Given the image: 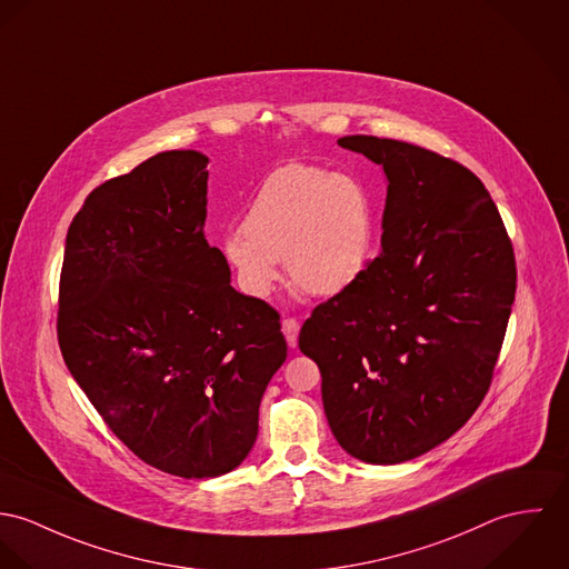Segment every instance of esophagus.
<instances>
[{"label": "esophagus", "mask_w": 569, "mask_h": 569, "mask_svg": "<svg viewBox=\"0 0 569 569\" xmlns=\"http://www.w3.org/2000/svg\"><path fill=\"white\" fill-rule=\"evenodd\" d=\"M281 329H283V336H286V340H288V345H290V347H297V342H299V329H301L299 320H297V318H283Z\"/></svg>", "instance_id": "34e87169"}]
</instances>
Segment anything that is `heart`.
Instances as JSON below:
<instances>
[{
    "label": "heart",
    "mask_w": 569,
    "mask_h": 569,
    "mask_svg": "<svg viewBox=\"0 0 569 569\" xmlns=\"http://www.w3.org/2000/svg\"><path fill=\"white\" fill-rule=\"evenodd\" d=\"M376 249V207L351 177L315 166L274 170L254 193L242 233L222 251L242 288L272 292L283 259L290 279L312 295H338L367 270Z\"/></svg>",
    "instance_id": "b5f03b06"
}]
</instances>
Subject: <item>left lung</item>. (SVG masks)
Listing matches in <instances>:
<instances>
[{
  "mask_svg": "<svg viewBox=\"0 0 569 569\" xmlns=\"http://www.w3.org/2000/svg\"><path fill=\"white\" fill-rule=\"evenodd\" d=\"M388 179L381 253L316 306L299 333L322 378L329 428L371 465L417 458L489 392L517 268L500 211L453 159L395 139L340 137Z\"/></svg>",
  "mask_w": 569,
  "mask_h": 569,
  "instance_id": "obj_1",
  "label": "left lung"
}]
</instances>
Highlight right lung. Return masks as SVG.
<instances>
[{"label":"right lung","instance_id":"add662e5","mask_svg":"<svg viewBox=\"0 0 569 569\" xmlns=\"http://www.w3.org/2000/svg\"><path fill=\"white\" fill-rule=\"evenodd\" d=\"M207 163L168 150L91 191L59 286L69 373L111 432L179 478L236 469L288 345L274 308L233 290L204 238Z\"/></svg>","mask_w":569,"mask_h":569}]
</instances>
